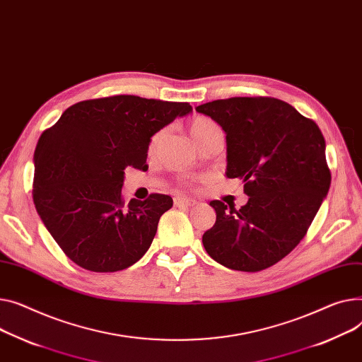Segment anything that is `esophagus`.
Returning a JSON list of instances; mask_svg holds the SVG:
<instances>
[{"label": "esophagus", "instance_id": "esophagus-1", "mask_svg": "<svg viewBox=\"0 0 362 362\" xmlns=\"http://www.w3.org/2000/svg\"><path fill=\"white\" fill-rule=\"evenodd\" d=\"M175 205L176 206H194L195 201L194 199H189V198H183V197H176L175 198Z\"/></svg>", "mask_w": 362, "mask_h": 362}]
</instances>
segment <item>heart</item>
<instances>
[{
  "instance_id": "heart-1",
  "label": "heart",
  "mask_w": 362,
  "mask_h": 362,
  "mask_svg": "<svg viewBox=\"0 0 362 362\" xmlns=\"http://www.w3.org/2000/svg\"><path fill=\"white\" fill-rule=\"evenodd\" d=\"M216 128H218V125H216L214 120H211L208 117H204V116H198L195 119H192L190 124H189V132H190L192 138H194L197 142L199 139H202L205 135H208L212 129H216ZM164 135H165L164 129H161V131H158L157 134L153 135V138L150 139V144H148V154L150 156H153L157 151Z\"/></svg>"
}]
</instances>
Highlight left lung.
Here are the masks:
<instances>
[{"label": "left lung", "mask_w": 362, "mask_h": 362, "mask_svg": "<svg viewBox=\"0 0 362 362\" xmlns=\"http://www.w3.org/2000/svg\"><path fill=\"white\" fill-rule=\"evenodd\" d=\"M227 134V177L245 182L249 201L235 209L211 201L216 212L204 233L206 253L223 267L259 272L305 235L330 187L320 128L274 98H231L197 107Z\"/></svg>", "instance_id": "obj_1"}]
</instances>
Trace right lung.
Returning a JSON list of instances; mask_svg holds the SVG:
<instances>
[{"mask_svg":"<svg viewBox=\"0 0 362 362\" xmlns=\"http://www.w3.org/2000/svg\"><path fill=\"white\" fill-rule=\"evenodd\" d=\"M189 103L119 94L69 106L35 150L33 202L62 252L91 272L129 268L150 249L168 195L122 198L127 167L147 170L151 136Z\"/></svg>","mask_w":362,"mask_h":362,"instance_id":"right-lung-1","label":"right lung"}]
</instances>
